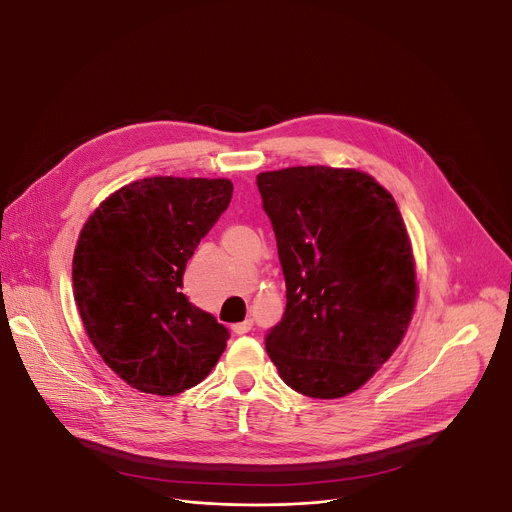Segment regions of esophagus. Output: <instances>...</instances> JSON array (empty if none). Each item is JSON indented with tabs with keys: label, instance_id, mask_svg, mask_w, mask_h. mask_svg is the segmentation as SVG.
I'll return each instance as SVG.
<instances>
[{
	"label": "esophagus",
	"instance_id": "1",
	"mask_svg": "<svg viewBox=\"0 0 512 512\" xmlns=\"http://www.w3.org/2000/svg\"><path fill=\"white\" fill-rule=\"evenodd\" d=\"M251 329H253V319H245V321H241V323L232 325V331H234L236 335H245V333H249Z\"/></svg>",
	"mask_w": 512,
	"mask_h": 512
}]
</instances>
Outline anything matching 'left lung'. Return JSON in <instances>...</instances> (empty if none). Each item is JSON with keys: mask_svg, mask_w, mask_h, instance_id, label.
<instances>
[{"mask_svg": "<svg viewBox=\"0 0 512 512\" xmlns=\"http://www.w3.org/2000/svg\"><path fill=\"white\" fill-rule=\"evenodd\" d=\"M257 187L286 280L267 354L302 395L354 393L397 350L414 315L416 261L397 203L356 168L269 170Z\"/></svg>", "mask_w": 512, "mask_h": 512, "instance_id": "1", "label": "left lung"}]
</instances>
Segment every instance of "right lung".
I'll return each mask as SVG.
<instances>
[{
	"instance_id": "right-lung-1",
	"label": "right lung",
	"mask_w": 512,
	"mask_h": 512,
	"mask_svg": "<svg viewBox=\"0 0 512 512\" xmlns=\"http://www.w3.org/2000/svg\"><path fill=\"white\" fill-rule=\"evenodd\" d=\"M232 199L228 179L150 177L86 220L72 263L92 346L133 389L177 395L208 377L228 329L181 292L187 261Z\"/></svg>"
}]
</instances>
